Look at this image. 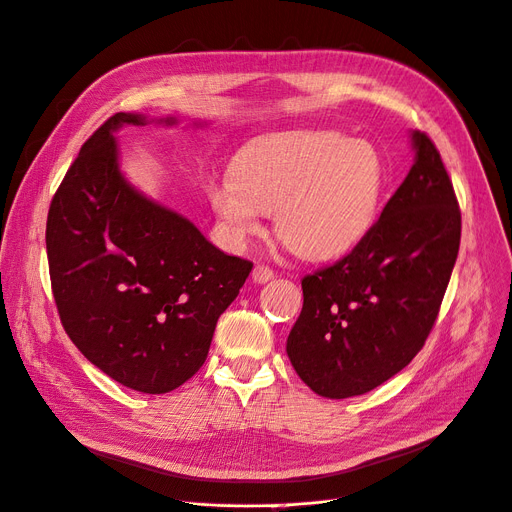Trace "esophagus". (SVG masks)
<instances>
[{
	"mask_svg": "<svg viewBox=\"0 0 512 512\" xmlns=\"http://www.w3.org/2000/svg\"><path fill=\"white\" fill-rule=\"evenodd\" d=\"M273 277V269L269 267V265H265V263H257L255 267H253V280L257 282V284H265V282H269Z\"/></svg>",
	"mask_w": 512,
	"mask_h": 512,
	"instance_id": "esophagus-1",
	"label": "esophagus"
}]
</instances>
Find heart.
<instances>
[{"mask_svg":"<svg viewBox=\"0 0 512 512\" xmlns=\"http://www.w3.org/2000/svg\"><path fill=\"white\" fill-rule=\"evenodd\" d=\"M204 192L230 243L245 245L275 212L280 239L300 257L333 259L359 243L384 192V161L367 141L294 130L247 145Z\"/></svg>","mask_w":512,"mask_h":512,"instance_id":"1","label":"heart"}]
</instances>
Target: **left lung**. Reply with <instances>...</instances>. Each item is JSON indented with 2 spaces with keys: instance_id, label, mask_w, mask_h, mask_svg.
<instances>
[{
  "instance_id": "1",
  "label": "left lung",
  "mask_w": 512,
  "mask_h": 512,
  "mask_svg": "<svg viewBox=\"0 0 512 512\" xmlns=\"http://www.w3.org/2000/svg\"><path fill=\"white\" fill-rule=\"evenodd\" d=\"M416 151L400 188L361 241L302 280L304 306L288 357L318 396L378 388L423 349L437 320L461 239V212L437 147L412 132Z\"/></svg>"
}]
</instances>
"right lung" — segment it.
<instances>
[{"label":"right lung","mask_w":512,"mask_h":512,"mask_svg":"<svg viewBox=\"0 0 512 512\" xmlns=\"http://www.w3.org/2000/svg\"><path fill=\"white\" fill-rule=\"evenodd\" d=\"M145 124L118 112L87 138L51 202L46 255L75 347L118 384L165 394L204 365L218 316L253 263L222 253L124 179L114 132Z\"/></svg>","instance_id":"1"}]
</instances>
